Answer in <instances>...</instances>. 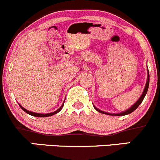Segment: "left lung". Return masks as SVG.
I'll use <instances>...</instances> for the list:
<instances>
[{"label": "left lung", "instance_id": "1", "mask_svg": "<svg viewBox=\"0 0 160 160\" xmlns=\"http://www.w3.org/2000/svg\"><path fill=\"white\" fill-rule=\"evenodd\" d=\"M147 73H148V75H147V81H146V84H145V88H144L143 90V92H142V96L139 97V99H138L137 101H136V102H134V104L132 106V107H130L129 109H128L127 110H124V111L123 112H121V113H107V112H104L102 111V110H99V109L97 108V107H96L95 106H93L94 107V108L96 109V110H97L98 112H99V113H103V114H107V115H111V116H124V115H127V114H129V113H132V112L134 111V110H136V109L138 107V106L140 105L141 103H142V102L143 101L144 98H145V95H146L147 92H148V85H149V72H148V70L147 69Z\"/></svg>", "mask_w": 160, "mask_h": 160}]
</instances>
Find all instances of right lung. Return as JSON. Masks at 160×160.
Masks as SVG:
<instances>
[{"instance_id":"add662e5","label":"right lung","mask_w":160,"mask_h":160,"mask_svg":"<svg viewBox=\"0 0 160 160\" xmlns=\"http://www.w3.org/2000/svg\"><path fill=\"white\" fill-rule=\"evenodd\" d=\"M18 105H19V107H21L22 109V110H24V111L26 112V113H28V114L32 115V116H33V117H38V118H46V117H50V116H52V115L56 114V113H58V112L61 111V109L63 108V106H64V103H63L62 105H61V107H60L59 109H58V110H57L56 111L52 112V113H34V112H32V111H29V110H27L26 109L24 108V107H22V106L20 105L19 103H18Z\"/></svg>"}]
</instances>
